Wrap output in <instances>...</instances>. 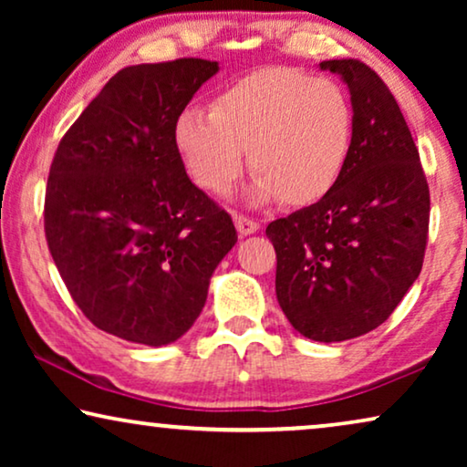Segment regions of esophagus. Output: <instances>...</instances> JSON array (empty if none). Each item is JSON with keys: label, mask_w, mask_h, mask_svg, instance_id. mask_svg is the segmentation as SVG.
<instances>
[{"label": "esophagus", "mask_w": 467, "mask_h": 467, "mask_svg": "<svg viewBox=\"0 0 467 467\" xmlns=\"http://www.w3.org/2000/svg\"><path fill=\"white\" fill-rule=\"evenodd\" d=\"M234 219H235V227H238L240 235H251L254 232H259V223L257 221L248 219V216H244V214H235Z\"/></svg>", "instance_id": "1"}]
</instances>
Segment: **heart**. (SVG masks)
Segmentation results:
<instances>
[{"mask_svg":"<svg viewBox=\"0 0 467 467\" xmlns=\"http://www.w3.org/2000/svg\"><path fill=\"white\" fill-rule=\"evenodd\" d=\"M355 140L348 93L329 78L293 67H265L235 80L213 99V110L178 114L174 144L197 187L232 193L246 149L257 170L253 195L302 206L340 181Z\"/></svg>","mask_w":467,"mask_h":467,"instance_id":"obj_1","label":"heart"}]
</instances>
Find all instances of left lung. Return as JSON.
Listing matches in <instances>:
<instances>
[{"label":"left lung","mask_w":467,"mask_h":467,"mask_svg":"<svg viewBox=\"0 0 467 467\" xmlns=\"http://www.w3.org/2000/svg\"><path fill=\"white\" fill-rule=\"evenodd\" d=\"M350 88L355 140L323 200L267 225L276 297L317 342H342L391 317L419 278L430 234V184L393 93L359 59H329Z\"/></svg>","instance_id":"8db88e82"}]
</instances>
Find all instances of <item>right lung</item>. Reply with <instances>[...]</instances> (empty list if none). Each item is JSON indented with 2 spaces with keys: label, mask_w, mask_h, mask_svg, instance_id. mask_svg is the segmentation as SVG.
Instances as JSON below:
<instances>
[{
  "label": "right lung",
  "mask_w": 467,
  "mask_h": 467,
  "mask_svg": "<svg viewBox=\"0 0 467 467\" xmlns=\"http://www.w3.org/2000/svg\"><path fill=\"white\" fill-rule=\"evenodd\" d=\"M219 63L184 57L123 67L57 146L44 234L69 296L123 340L163 347L187 334L232 216L189 181L174 125Z\"/></svg>",
  "instance_id": "right-lung-1"
}]
</instances>
